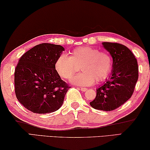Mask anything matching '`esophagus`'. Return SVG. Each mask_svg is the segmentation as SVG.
<instances>
[{"label":"esophagus","mask_w":150,"mask_h":150,"mask_svg":"<svg viewBox=\"0 0 150 150\" xmlns=\"http://www.w3.org/2000/svg\"><path fill=\"white\" fill-rule=\"evenodd\" d=\"M80 89H81V91H86L88 90V89L86 88H80Z\"/></svg>","instance_id":"1"}]
</instances>
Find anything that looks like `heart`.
Segmentation results:
<instances>
[{"mask_svg":"<svg viewBox=\"0 0 150 150\" xmlns=\"http://www.w3.org/2000/svg\"><path fill=\"white\" fill-rule=\"evenodd\" d=\"M81 66L82 73L71 79V83L79 86H89L96 80L106 79L112 69V59L106 52L91 47H79L73 50L69 57L62 54L55 62V69L60 76L70 79Z\"/></svg>","mask_w":150,"mask_h":150,"instance_id":"1","label":"heart"}]
</instances>
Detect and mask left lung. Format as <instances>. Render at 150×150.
I'll return each instance as SVG.
<instances>
[{
    "label": "left lung",
    "instance_id": "obj_1",
    "mask_svg": "<svg viewBox=\"0 0 150 150\" xmlns=\"http://www.w3.org/2000/svg\"><path fill=\"white\" fill-rule=\"evenodd\" d=\"M102 46L112 58V72L89 104L96 110L111 111L132 96L138 79V64L132 52L122 44L102 42Z\"/></svg>",
    "mask_w": 150,
    "mask_h": 150
}]
</instances>
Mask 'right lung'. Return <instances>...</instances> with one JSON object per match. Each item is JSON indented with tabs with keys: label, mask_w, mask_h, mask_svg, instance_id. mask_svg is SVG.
<instances>
[{
	"label": "right lung",
	"mask_w": 150,
	"mask_h": 150,
	"mask_svg": "<svg viewBox=\"0 0 150 150\" xmlns=\"http://www.w3.org/2000/svg\"><path fill=\"white\" fill-rule=\"evenodd\" d=\"M64 50L62 46L44 43L31 48L20 58L15 70V90L19 102L33 113L59 110L67 86L55 69V62Z\"/></svg>",
	"instance_id": "1"
}]
</instances>
